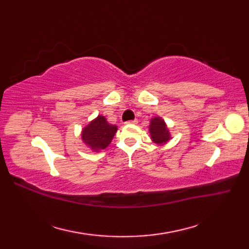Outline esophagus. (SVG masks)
<instances>
[{
    "label": "esophagus",
    "instance_id": "34e87169",
    "mask_svg": "<svg viewBox=\"0 0 249 249\" xmlns=\"http://www.w3.org/2000/svg\"><path fill=\"white\" fill-rule=\"evenodd\" d=\"M137 123H138V120H131V121L125 122V124H137Z\"/></svg>",
    "mask_w": 249,
    "mask_h": 249
}]
</instances>
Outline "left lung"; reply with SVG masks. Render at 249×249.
<instances>
[{
    "mask_svg": "<svg viewBox=\"0 0 249 249\" xmlns=\"http://www.w3.org/2000/svg\"><path fill=\"white\" fill-rule=\"evenodd\" d=\"M149 130L151 139L154 143L163 144L171 139V135L169 133L165 121L160 116H156V118H153L151 120Z\"/></svg>",
    "mask_w": 249,
    "mask_h": 249,
    "instance_id": "1",
    "label": "left lung"
}]
</instances>
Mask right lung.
I'll use <instances>...</instances> for the list:
<instances>
[{
  "label": "right lung",
  "instance_id": "add662e5",
  "mask_svg": "<svg viewBox=\"0 0 249 249\" xmlns=\"http://www.w3.org/2000/svg\"><path fill=\"white\" fill-rule=\"evenodd\" d=\"M116 130V125L109 124L105 116L98 115L82 129L81 138L93 152H99L110 144Z\"/></svg>",
  "mask_w": 249,
  "mask_h": 249
}]
</instances>
